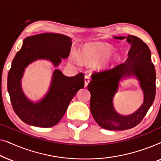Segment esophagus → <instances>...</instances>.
Here are the masks:
<instances>
[{"instance_id":"34e87169","label":"esophagus","mask_w":161,"mask_h":161,"mask_svg":"<svg viewBox=\"0 0 161 161\" xmlns=\"http://www.w3.org/2000/svg\"><path fill=\"white\" fill-rule=\"evenodd\" d=\"M89 81H90L89 76V75H86L85 78H84V82H85V83H84V86H85V87L87 86L88 84H89Z\"/></svg>"}]
</instances>
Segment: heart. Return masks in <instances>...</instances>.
I'll return each instance as SVG.
<instances>
[{"instance_id": "b5f03b06", "label": "heart", "mask_w": 161, "mask_h": 161, "mask_svg": "<svg viewBox=\"0 0 161 161\" xmlns=\"http://www.w3.org/2000/svg\"><path fill=\"white\" fill-rule=\"evenodd\" d=\"M112 52V47L106 44H95L89 46L84 52L85 58L89 63H98L107 58Z\"/></svg>"}]
</instances>
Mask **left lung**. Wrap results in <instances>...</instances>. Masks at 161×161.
<instances>
[{
  "label": "left lung",
  "mask_w": 161,
  "mask_h": 161,
  "mask_svg": "<svg viewBox=\"0 0 161 161\" xmlns=\"http://www.w3.org/2000/svg\"><path fill=\"white\" fill-rule=\"evenodd\" d=\"M114 38L123 39L125 36ZM127 41L130 45V49L126 61L111 69L94 72L87 86L91 93L90 110L92 116L101 127L109 130H125L136 127L146 116L155 97L156 74L151 61L150 50L137 36L128 35ZM132 74L140 81L144 92V103L134 114L122 116L114 110L113 98L120 79Z\"/></svg>",
  "instance_id": "obj_1"
}]
</instances>
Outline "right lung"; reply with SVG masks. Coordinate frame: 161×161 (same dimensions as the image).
I'll use <instances>...</instances> for the list:
<instances>
[{"label": "right lung", "instance_id": "add662e5", "mask_svg": "<svg viewBox=\"0 0 161 161\" xmlns=\"http://www.w3.org/2000/svg\"><path fill=\"white\" fill-rule=\"evenodd\" d=\"M71 38L64 35L45 33L28 36L12 61L8 74L7 89L15 114L26 124L39 127H53L62 119L70 101L84 86V74L67 77L59 69L53 72L49 92L34 103L28 100L21 88L24 69L37 59H47L58 66L71 50Z\"/></svg>", "mask_w": 161, "mask_h": 161}]
</instances>
